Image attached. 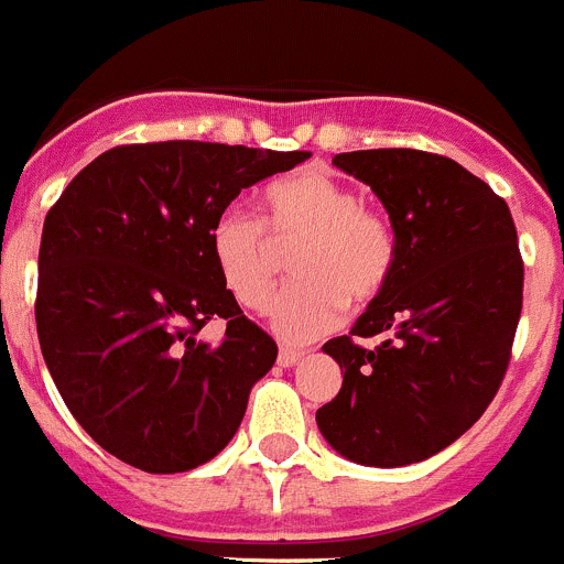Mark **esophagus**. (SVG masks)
Masks as SVG:
<instances>
[{
  "instance_id": "34e87169",
  "label": "esophagus",
  "mask_w": 564,
  "mask_h": 564,
  "mask_svg": "<svg viewBox=\"0 0 564 564\" xmlns=\"http://www.w3.org/2000/svg\"><path fill=\"white\" fill-rule=\"evenodd\" d=\"M304 358V352H296V349H279V366L282 369H291V366H296L299 360Z\"/></svg>"
}]
</instances>
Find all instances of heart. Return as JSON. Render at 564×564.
I'll return each instance as SVG.
<instances>
[{"label": "heart", "instance_id": "1", "mask_svg": "<svg viewBox=\"0 0 564 564\" xmlns=\"http://www.w3.org/2000/svg\"><path fill=\"white\" fill-rule=\"evenodd\" d=\"M265 223L224 212L209 248L224 285L248 310H265L276 288L279 248L291 251V288L271 310V327L288 344H307L340 322L344 302L360 307L389 282L397 240L389 220L366 209L364 195L318 170L276 181L265 193Z\"/></svg>", "mask_w": 564, "mask_h": 564}]
</instances>
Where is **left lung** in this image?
<instances>
[{
	"mask_svg": "<svg viewBox=\"0 0 564 564\" xmlns=\"http://www.w3.org/2000/svg\"><path fill=\"white\" fill-rule=\"evenodd\" d=\"M389 212L397 262L349 335L327 340L344 383L316 411L335 453L405 467L469 431L498 394L523 307L518 229L503 198L436 153H338ZM384 338L371 350L355 337Z\"/></svg>",
	"mask_w": 564,
	"mask_h": 564,
	"instance_id": "8db88e82",
	"label": "left lung"
}]
</instances>
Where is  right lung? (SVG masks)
<instances>
[{
  "label": "right lung",
  "instance_id": "add662e5",
  "mask_svg": "<svg viewBox=\"0 0 564 564\" xmlns=\"http://www.w3.org/2000/svg\"><path fill=\"white\" fill-rule=\"evenodd\" d=\"M310 153L218 142L126 144L69 181L44 220L35 327L55 389L102 451L187 473L224 451L276 344L242 316L212 224L257 181ZM227 318L220 345L197 338Z\"/></svg>",
  "mask_w": 564,
  "mask_h": 564
}]
</instances>
